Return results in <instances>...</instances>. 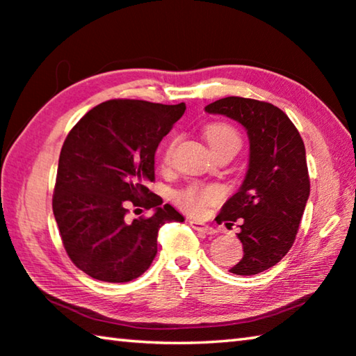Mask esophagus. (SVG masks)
Listing matches in <instances>:
<instances>
[{"instance_id": "esophagus-1", "label": "esophagus", "mask_w": 356, "mask_h": 356, "mask_svg": "<svg viewBox=\"0 0 356 356\" xmlns=\"http://www.w3.org/2000/svg\"><path fill=\"white\" fill-rule=\"evenodd\" d=\"M190 225H191L193 229H196V231L201 232V234H215V229L210 227L209 225H206V222H202V221L190 220Z\"/></svg>"}]
</instances>
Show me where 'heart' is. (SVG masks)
Instances as JSON below:
<instances>
[{
    "label": "heart",
    "mask_w": 356,
    "mask_h": 356,
    "mask_svg": "<svg viewBox=\"0 0 356 356\" xmlns=\"http://www.w3.org/2000/svg\"><path fill=\"white\" fill-rule=\"evenodd\" d=\"M206 140L209 143L210 149H212L213 155L218 154L220 150L236 146L240 147V136L236 130H234L231 125L226 124H210L206 127ZM174 150V141H171L163 150V163H170L171 155ZM218 200V191L212 188H196V186H191V188H186L179 195V204L182 206L186 212L190 213H201L204 209L210 204H213Z\"/></svg>",
    "instance_id": "1"
}]
</instances>
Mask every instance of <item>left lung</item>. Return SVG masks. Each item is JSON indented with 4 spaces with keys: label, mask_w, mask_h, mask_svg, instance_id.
Masks as SVG:
<instances>
[{
    "label": "left lung",
    "mask_w": 356,
    "mask_h": 356,
    "mask_svg": "<svg viewBox=\"0 0 356 356\" xmlns=\"http://www.w3.org/2000/svg\"><path fill=\"white\" fill-rule=\"evenodd\" d=\"M204 110L236 120L248 135V170L216 222H242L237 237L243 257L229 272L257 275L278 264L295 242L309 197L305 144L291 119L267 102L225 97Z\"/></svg>",
    "instance_id": "left-lung-1"
}]
</instances>
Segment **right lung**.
<instances>
[{"mask_svg":"<svg viewBox=\"0 0 356 356\" xmlns=\"http://www.w3.org/2000/svg\"><path fill=\"white\" fill-rule=\"evenodd\" d=\"M186 106L108 100L78 120L63 144L53 213L64 248L94 280L129 282L150 267L159 229L185 218L147 188L155 152ZM152 208L129 222L128 206Z\"/></svg>","mask_w":356,"mask_h":356,"instance_id":"add662e5","label":"right lung"}]
</instances>
